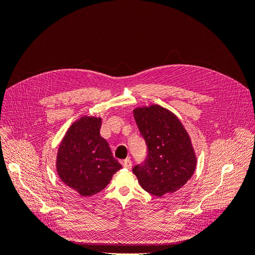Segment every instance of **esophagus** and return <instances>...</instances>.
Returning <instances> with one entry per match:
<instances>
[{"mask_svg": "<svg viewBox=\"0 0 255 255\" xmlns=\"http://www.w3.org/2000/svg\"><path fill=\"white\" fill-rule=\"evenodd\" d=\"M122 165H123V167L127 168V169H130V168H132V161H130L128 158H127V159L122 161Z\"/></svg>", "mask_w": 255, "mask_h": 255, "instance_id": "obj_1", "label": "esophagus"}]
</instances>
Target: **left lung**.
Instances as JSON below:
<instances>
[{"label":"left lung","mask_w":255,"mask_h":255,"mask_svg":"<svg viewBox=\"0 0 255 255\" xmlns=\"http://www.w3.org/2000/svg\"><path fill=\"white\" fill-rule=\"evenodd\" d=\"M134 117L148 154L133 168L140 186L161 197L183 187L194 174L196 156L181 121L159 105L136 109Z\"/></svg>","instance_id":"left-lung-1"}]
</instances>
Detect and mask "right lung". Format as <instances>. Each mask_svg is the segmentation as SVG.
<instances>
[{
  "label": "right lung",
  "mask_w": 255,
  "mask_h": 255,
  "mask_svg": "<svg viewBox=\"0 0 255 255\" xmlns=\"http://www.w3.org/2000/svg\"><path fill=\"white\" fill-rule=\"evenodd\" d=\"M101 125L100 118L82 117L68 129L58 149L56 168L60 180L83 197L103 190L122 168L109 142L100 135Z\"/></svg>",
  "instance_id": "add662e5"
}]
</instances>
